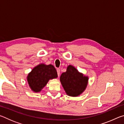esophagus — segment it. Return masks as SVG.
Listing matches in <instances>:
<instances>
[{
  "mask_svg": "<svg viewBox=\"0 0 124 124\" xmlns=\"http://www.w3.org/2000/svg\"><path fill=\"white\" fill-rule=\"evenodd\" d=\"M57 72L58 76L59 77L60 76V69H57Z\"/></svg>",
  "mask_w": 124,
  "mask_h": 124,
  "instance_id": "esophagus-1",
  "label": "esophagus"
}]
</instances>
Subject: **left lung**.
I'll return each mask as SVG.
<instances>
[{
	"instance_id": "8db88e82",
	"label": "left lung",
	"mask_w": 124,
	"mask_h": 124,
	"mask_svg": "<svg viewBox=\"0 0 124 124\" xmlns=\"http://www.w3.org/2000/svg\"><path fill=\"white\" fill-rule=\"evenodd\" d=\"M60 81L67 95L75 97L80 95L85 90L88 77L84 76L75 67L70 65L66 72L61 75Z\"/></svg>"
}]
</instances>
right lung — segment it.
<instances>
[{
  "label": "right lung",
  "mask_w": 124,
  "mask_h": 124,
  "mask_svg": "<svg viewBox=\"0 0 124 124\" xmlns=\"http://www.w3.org/2000/svg\"><path fill=\"white\" fill-rule=\"evenodd\" d=\"M57 73L52 64H40L34 67L27 77L29 86L32 91H40L50 79L56 78Z\"/></svg>",
  "instance_id": "right-lung-1"
}]
</instances>
